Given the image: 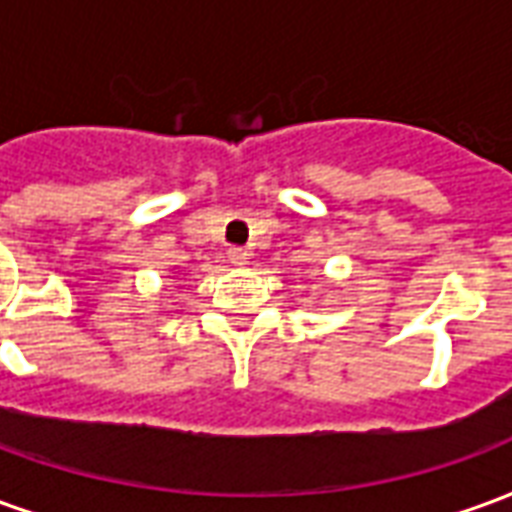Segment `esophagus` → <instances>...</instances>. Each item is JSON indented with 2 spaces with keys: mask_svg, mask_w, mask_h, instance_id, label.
Wrapping results in <instances>:
<instances>
[{
  "mask_svg": "<svg viewBox=\"0 0 512 512\" xmlns=\"http://www.w3.org/2000/svg\"><path fill=\"white\" fill-rule=\"evenodd\" d=\"M227 260H230L233 266H246V263H249V252L241 249V246H233V249L227 252Z\"/></svg>",
  "mask_w": 512,
  "mask_h": 512,
  "instance_id": "obj_1",
  "label": "esophagus"
}]
</instances>
